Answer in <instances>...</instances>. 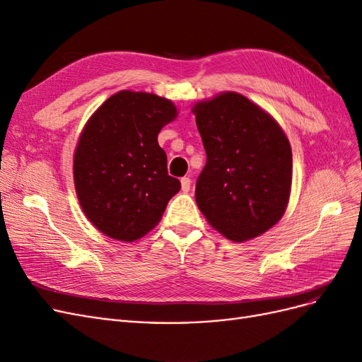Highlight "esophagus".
Listing matches in <instances>:
<instances>
[{
    "instance_id": "34e87169",
    "label": "esophagus",
    "mask_w": 362,
    "mask_h": 362,
    "mask_svg": "<svg viewBox=\"0 0 362 362\" xmlns=\"http://www.w3.org/2000/svg\"><path fill=\"white\" fill-rule=\"evenodd\" d=\"M190 185H192V180L189 177L181 178V189H182V192L187 193L190 190Z\"/></svg>"
}]
</instances>
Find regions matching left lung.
I'll return each instance as SVG.
<instances>
[{
  "label": "left lung",
  "mask_w": 362,
  "mask_h": 362,
  "mask_svg": "<svg viewBox=\"0 0 362 362\" xmlns=\"http://www.w3.org/2000/svg\"><path fill=\"white\" fill-rule=\"evenodd\" d=\"M206 163L194 198L214 229L233 242L255 238L286 213L291 190L290 141L261 107L235 92L194 104Z\"/></svg>",
  "instance_id": "left-lung-1"
}]
</instances>
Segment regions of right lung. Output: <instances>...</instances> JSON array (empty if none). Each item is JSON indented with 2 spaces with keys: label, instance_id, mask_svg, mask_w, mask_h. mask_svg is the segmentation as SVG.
Masks as SVG:
<instances>
[{
  "label": "right lung",
  "instance_id": "1",
  "mask_svg": "<svg viewBox=\"0 0 362 362\" xmlns=\"http://www.w3.org/2000/svg\"><path fill=\"white\" fill-rule=\"evenodd\" d=\"M177 115L166 98L120 90L87 120L75 148L74 182L86 217L103 234L141 238L180 192L157 140Z\"/></svg>",
  "mask_w": 362,
  "mask_h": 362
}]
</instances>
